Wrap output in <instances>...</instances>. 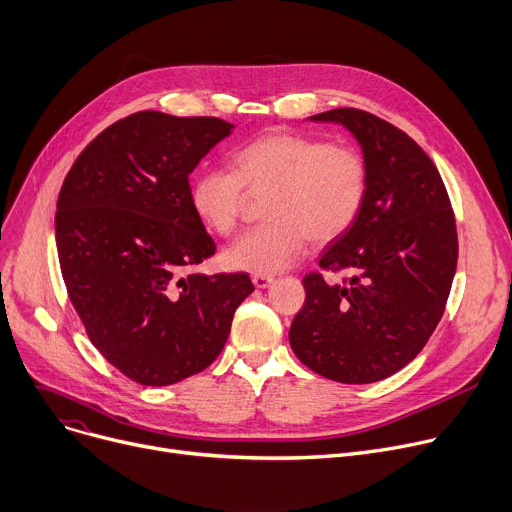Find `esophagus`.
<instances>
[{
    "label": "esophagus",
    "mask_w": 512,
    "mask_h": 512,
    "mask_svg": "<svg viewBox=\"0 0 512 512\" xmlns=\"http://www.w3.org/2000/svg\"><path fill=\"white\" fill-rule=\"evenodd\" d=\"M253 284H255V288L265 290V288H269L271 284H274V278H271V276H261V274H257V276H253Z\"/></svg>",
    "instance_id": "esophagus-1"
}]
</instances>
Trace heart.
Segmentation results:
<instances>
[{"instance_id": "1", "label": "heart", "mask_w": 512, "mask_h": 512, "mask_svg": "<svg viewBox=\"0 0 512 512\" xmlns=\"http://www.w3.org/2000/svg\"><path fill=\"white\" fill-rule=\"evenodd\" d=\"M249 191H267L269 222L234 241L224 259L249 274H280L309 247L342 236L360 216L368 177L362 156L309 135L271 133L232 154V168L210 166L191 185L201 224L226 236L241 222Z\"/></svg>"}]
</instances>
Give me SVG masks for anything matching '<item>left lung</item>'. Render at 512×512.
Returning a JSON list of instances; mask_svg holds the SVG:
<instances>
[{"label":"left lung","mask_w":512,"mask_h":512,"mask_svg":"<svg viewBox=\"0 0 512 512\" xmlns=\"http://www.w3.org/2000/svg\"><path fill=\"white\" fill-rule=\"evenodd\" d=\"M309 121L344 125L358 142L368 189L356 222L319 265L344 269V284L309 274L290 346L321 377L377 383L410 364L436 329L457 269L451 201L426 152L395 125L360 109Z\"/></svg>","instance_id":"8db88e82"}]
</instances>
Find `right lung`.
<instances>
[{
	"label": "right lung",
	"instance_id": "right-lung-1",
	"mask_svg": "<svg viewBox=\"0 0 512 512\" xmlns=\"http://www.w3.org/2000/svg\"><path fill=\"white\" fill-rule=\"evenodd\" d=\"M232 129L216 117L133 113L96 135L59 191L67 294L96 350L140 385L208 368L255 290L247 274H187L216 253L189 175Z\"/></svg>",
	"mask_w": 512,
	"mask_h": 512
}]
</instances>
